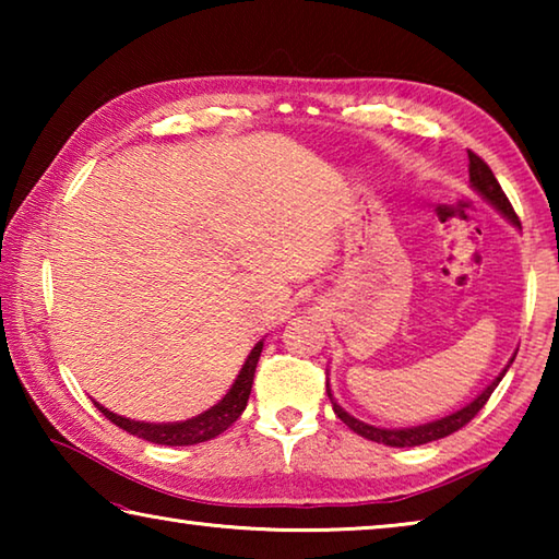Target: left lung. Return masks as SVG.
I'll use <instances>...</instances> for the list:
<instances>
[{
    "label": "left lung",
    "instance_id": "left-lung-1",
    "mask_svg": "<svg viewBox=\"0 0 559 559\" xmlns=\"http://www.w3.org/2000/svg\"><path fill=\"white\" fill-rule=\"evenodd\" d=\"M468 163H471L468 165V175H471L473 192H478L490 206H493L498 214H503L506 219L515 226V229H520L518 214L513 212V206H510L508 197H506L503 189H500L496 175L490 173V167L484 163V159H480L478 155H473V153H468ZM513 359L515 357H510V362L503 367V372H500L496 380L490 382L486 390L476 396V400L468 402L466 406H461V409H456V412L441 416V419H433V421H427V424H416V427H404V429L374 427V424L359 421L357 416L347 414L343 406L337 404V400L333 396V390H330V384H328V396H330V402H333V409L340 416V421H345L349 429H353L355 433H359V437L377 441V443H384V447H396V449L421 447V443L443 439V437H449V433L459 431L461 427H466V424L473 419V416H476L480 409H484V404L488 402V396L493 394L498 382L503 380L506 372H508V367L513 365Z\"/></svg>",
    "mask_w": 559,
    "mask_h": 559
}]
</instances>
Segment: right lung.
<instances>
[{
	"mask_svg": "<svg viewBox=\"0 0 559 559\" xmlns=\"http://www.w3.org/2000/svg\"><path fill=\"white\" fill-rule=\"evenodd\" d=\"M261 349H263V340L253 345L249 357H246V362L241 365L239 374H236L234 384L229 386V392H226L222 400L214 406H210L206 412L192 416V419L165 421V424L135 421V419H128V416H120L116 412L106 409V406L98 404L96 400H93V404L98 406V412L106 414V419H110L116 427L126 429L128 433H132V437L159 443V447H194V443L219 437V433H224L236 419H239L241 412L246 409V402H249Z\"/></svg>",
	"mask_w": 559,
	"mask_h": 559,
	"instance_id": "1",
	"label": "right lung"
}]
</instances>
